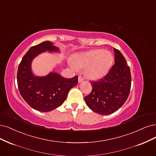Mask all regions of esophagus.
I'll list each match as a JSON object with an SVG mask.
<instances>
[{
	"instance_id": "obj_1",
	"label": "esophagus",
	"mask_w": 156,
	"mask_h": 156,
	"mask_svg": "<svg viewBox=\"0 0 156 156\" xmlns=\"http://www.w3.org/2000/svg\"><path fill=\"white\" fill-rule=\"evenodd\" d=\"M84 79V77H83L82 76H79V77H78V82L79 83H81Z\"/></svg>"
}]
</instances>
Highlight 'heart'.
Segmentation results:
<instances>
[{
	"instance_id": "1",
	"label": "heart",
	"mask_w": 156,
	"mask_h": 156,
	"mask_svg": "<svg viewBox=\"0 0 156 156\" xmlns=\"http://www.w3.org/2000/svg\"><path fill=\"white\" fill-rule=\"evenodd\" d=\"M113 62L114 57L110 52L99 49L80 53L76 56L74 62H70V65L74 69L85 68L86 76L97 80L108 72Z\"/></svg>"
}]
</instances>
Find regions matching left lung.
<instances>
[{
	"label": "left lung",
	"instance_id": "1",
	"mask_svg": "<svg viewBox=\"0 0 156 156\" xmlns=\"http://www.w3.org/2000/svg\"><path fill=\"white\" fill-rule=\"evenodd\" d=\"M115 64L106 76L91 81L92 90L84 97L86 104L95 113L108 115L119 110L126 101L131 88V73L124 56L114 48Z\"/></svg>",
	"mask_w": 156,
	"mask_h": 156
}]
</instances>
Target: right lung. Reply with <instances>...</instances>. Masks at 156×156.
Here are the masks:
<instances>
[{
    "label": "right lung",
    "instance_id": "add662e5",
    "mask_svg": "<svg viewBox=\"0 0 156 156\" xmlns=\"http://www.w3.org/2000/svg\"><path fill=\"white\" fill-rule=\"evenodd\" d=\"M46 50L58 51V48L50 41L30 48L19 64L17 77L21 96L31 108L42 112H50L60 106L69 90L78 83V76L65 79L53 72L44 77L34 76L31 69V61Z\"/></svg>",
    "mask_w": 156,
    "mask_h": 156
}]
</instances>
